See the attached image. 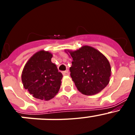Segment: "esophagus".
<instances>
[{"label":"esophagus","mask_w":135,"mask_h":135,"mask_svg":"<svg viewBox=\"0 0 135 135\" xmlns=\"http://www.w3.org/2000/svg\"><path fill=\"white\" fill-rule=\"evenodd\" d=\"M63 75H64V76H69V75H70V72H69V71L68 70H66V71H63Z\"/></svg>","instance_id":"esophagus-1"}]
</instances>
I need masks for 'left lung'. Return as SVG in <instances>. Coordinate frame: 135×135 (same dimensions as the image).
<instances>
[{"mask_svg":"<svg viewBox=\"0 0 135 135\" xmlns=\"http://www.w3.org/2000/svg\"><path fill=\"white\" fill-rule=\"evenodd\" d=\"M72 59L70 76L81 93L94 95L105 89L110 80V64L103 54L84 45L76 51H65Z\"/></svg>","mask_w":135,"mask_h":135,"instance_id":"left-lung-1","label":"left lung"}]
</instances>
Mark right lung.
I'll use <instances>...</instances> for the list:
<instances>
[{"label": "right lung", "mask_w": 135, "mask_h": 135, "mask_svg": "<svg viewBox=\"0 0 135 135\" xmlns=\"http://www.w3.org/2000/svg\"><path fill=\"white\" fill-rule=\"evenodd\" d=\"M53 54L49 51H38L27 61L21 74L25 89L40 100L53 99L58 93L63 75L52 63Z\"/></svg>", "instance_id": "right-lung-1"}]
</instances>
